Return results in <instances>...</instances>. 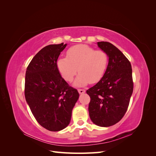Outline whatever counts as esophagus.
<instances>
[{
    "label": "esophagus",
    "instance_id": "1",
    "mask_svg": "<svg viewBox=\"0 0 156 156\" xmlns=\"http://www.w3.org/2000/svg\"><path fill=\"white\" fill-rule=\"evenodd\" d=\"M78 92H79V94H83V93H84L85 92V90H84V89H79L78 90Z\"/></svg>",
    "mask_w": 156,
    "mask_h": 156
}]
</instances>
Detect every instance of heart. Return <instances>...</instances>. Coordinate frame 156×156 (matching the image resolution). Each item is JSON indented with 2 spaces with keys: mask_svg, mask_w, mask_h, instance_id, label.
I'll return each instance as SVG.
<instances>
[{
  "mask_svg": "<svg viewBox=\"0 0 156 156\" xmlns=\"http://www.w3.org/2000/svg\"><path fill=\"white\" fill-rule=\"evenodd\" d=\"M108 56L105 51L95 50L87 45H77L67 51V58L60 57L56 66L62 77L68 82L79 72L73 83L74 86L84 87L95 83L102 78L107 69Z\"/></svg>",
  "mask_w": 156,
  "mask_h": 156,
  "instance_id": "1",
  "label": "heart"
}]
</instances>
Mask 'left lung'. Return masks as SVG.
Listing matches in <instances>:
<instances>
[{
	"mask_svg": "<svg viewBox=\"0 0 156 156\" xmlns=\"http://www.w3.org/2000/svg\"><path fill=\"white\" fill-rule=\"evenodd\" d=\"M105 51L108 62L103 76L96 85L87 90L90 98L89 116L94 124L109 127L119 122L125 115L133 93V83L129 61L109 42H98Z\"/></svg>",
	"mask_w": 156,
	"mask_h": 156,
	"instance_id": "1",
	"label": "left lung"
}]
</instances>
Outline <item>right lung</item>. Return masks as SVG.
I'll return each mask as SVG.
<instances>
[{
	"instance_id": "add662e5",
	"label": "right lung",
	"mask_w": 156,
	"mask_h": 156,
	"mask_svg": "<svg viewBox=\"0 0 156 156\" xmlns=\"http://www.w3.org/2000/svg\"><path fill=\"white\" fill-rule=\"evenodd\" d=\"M66 45L62 43L45 46L34 56L26 71L27 104L37 122L51 131L62 130L69 125L79 96L77 90L61 77L56 66Z\"/></svg>"
}]
</instances>
